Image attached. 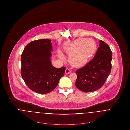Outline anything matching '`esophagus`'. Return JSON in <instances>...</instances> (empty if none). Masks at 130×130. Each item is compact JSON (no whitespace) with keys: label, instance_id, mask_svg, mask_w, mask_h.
<instances>
[{"label":"esophagus","instance_id":"esophagus-1","mask_svg":"<svg viewBox=\"0 0 130 130\" xmlns=\"http://www.w3.org/2000/svg\"><path fill=\"white\" fill-rule=\"evenodd\" d=\"M71 72V70L69 68H66V71H65V73L66 74H69Z\"/></svg>","mask_w":130,"mask_h":130}]
</instances>
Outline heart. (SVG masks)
<instances>
[{"label": "heart", "mask_w": 130, "mask_h": 130, "mask_svg": "<svg viewBox=\"0 0 130 130\" xmlns=\"http://www.w3.org/2000/svg\"><path fill=\"white\" fill-rule=\"evenodd\" d=\"M97 45L92 39L79 38L71 43L67 52L70 56L71 63L75 66L84 64L91 59L96 53ZM59 56L63 58V55L59 53Z\"/></svg>", "instance_id": "1"}]
</instances>
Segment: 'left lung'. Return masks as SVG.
I'll return each mask as SVG.
<instances>
[{
  "label": "left lung",
  "instance_id": "obj_1",
  "mask_svg": "<svg viewBox=\"0 0 130 130\" xmlns=\"http://www.w3.org/2000/svg\"><path fill=\"white\" fill-rule=\"evenodd\" d=\"M99 47L93 59L76 71V87L84 92L100 88L109 75L112 68V52L104 42L99 41Z\"/></svg>",
  "mask_w": 130,
  "mask_h": 130
}]
</instances>
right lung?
Wrapping results in <instances>:
<instances>
[{"label": "right lung", "mask_w": 130, "mask_h": 130, "mask_svg": "<svg viewBox=\"0 0 130 130\" xmlns=\"http://www.w3.org/2000/svg\"><path fill=\"white\" fill-rule=\"evenodd\" d=\"M51 40L40 39L29 43L21 55V74L32 91L47 94L53 91L64 75L65 67L57 69L51 61Z\"/></svg>", "instance_id": "right-lung-1"}]
</instances>
